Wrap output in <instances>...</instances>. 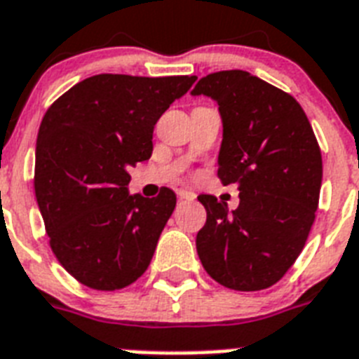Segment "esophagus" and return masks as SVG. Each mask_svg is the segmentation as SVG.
Returning a JSON list of instances; mask_svg holds the SVG:
<instances>
[{"instance_id":"1","label":"esophagus","mask_w":359,"mask_h":359,"mask_svg":"<svg viewBox=\"0 0 359 359\" xmlns=\"http://www.w3.org/2000/svg\"><path fill=\"white\" fill-rule=\"evenodd\" d=\"M177 196L183 200H194L196 198V194L193 191H189V189H177Z\"/></svg>"}]
</instances>
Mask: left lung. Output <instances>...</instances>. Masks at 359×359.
Returning <instances> with one entry per match:
<instances>
[{"instance_id":"8db88e82","label":"left lung","mask_w":359,"mask_h":359,"mask_svg":"<svg viewBox=\"0 0 359 359\" xmlns=\"http://www.w3.org/2000/svg\"><path fill=\"white\" fill-rule=\"evenodd\" d=\"M191 95L219 104L217 176L240 189L232 211L211 194L198 196L208 213L196 234L200 262L226 288H268L299 257L315 221L322 185L315 133L292 95L247 71L208 74Z\"/></svg>"}]
</instances>
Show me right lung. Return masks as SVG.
Wrapping results in <instances>:
<instances>
[{
	"instance_id": "1",
	"label": "right lung",
	"mask_w": 359,
	"mask_h": 359,
	"mask_svg": "<svg viewBox=\"0 0 359 359\" xmlns=\"http://www.w3.org/2000/svg\"><path fill=\"white\" fill-rule=\"evenodd\" d=\"M194 80L97 74L44 114L35 196L55 258L82 285L119 290L148 269L176 194H130L129 168L151 157L155 123Z\"/></svg>"
}]
</instances>
